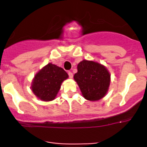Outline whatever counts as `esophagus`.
<instances>
[{"label": "esophagus", "instance_id": "obj_1", "mask_svg": "<svg viewBox=\"0 0 147 147\" xmlns=\"http://www.w3.org/2000/svg\"><path fill=\"white\" fill-rule=\"evenodd\" d=\"M68 75H69V78H72V77H73V73H72V72H70V71H69V72H68Z\"/></svg>", "mask_w": 147, "mask_h": 147}]
</instances>
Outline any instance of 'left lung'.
<instances>
[{"label":"left lung","instance_id":"8db88e82","mask_svg":"<svg viewBox=\"0 0 147 147\" xmlns=\"http://www.w3.org/2000/svg\"><path fill=\"white\" fill-rule=\"evenodd\" d=\"M74 79L86 100L97 101L107 92L110 75L101 64L82 60L78 65V72L74 75Z\"/></svg>","mask_w":147,"mask_h":147}]
</instances>
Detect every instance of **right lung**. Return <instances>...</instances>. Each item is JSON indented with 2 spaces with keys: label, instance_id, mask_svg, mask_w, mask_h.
<instances>
[{
  "label": "right lung",
  "instance_id": "1",
  "mask_svg": "<svg viewBox=\"0 0 147 147\" xmlns=\"http://www.w3.org/2000/svg\"><path fill=\"white\" fill-rule=\"evenodd\" d=\"M67 78V73L63 68L49 63L35 75L32 90L41 100L51 101L55 98L62 82Z\"/></svg>",
  "mask_w": 147,
  "mask_h": 147
}]
</instances>
